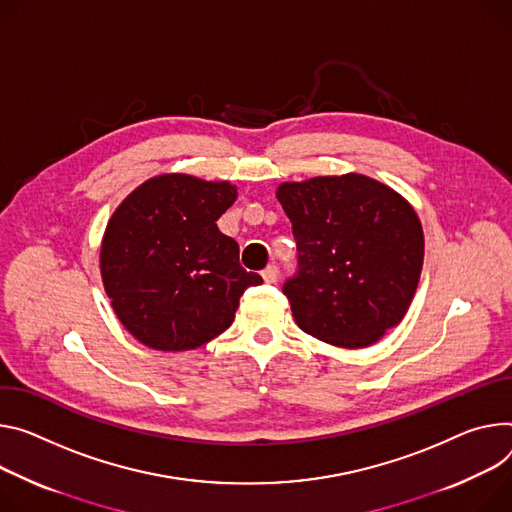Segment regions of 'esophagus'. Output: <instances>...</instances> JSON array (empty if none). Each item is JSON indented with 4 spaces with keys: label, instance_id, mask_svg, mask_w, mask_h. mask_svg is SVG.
Instances as JSON below:
<instances>
[{
    "label": "esophagus",
    "instance_id": "1",
    "mask_svg": "<svg viewBox=\"0 0 512 512\" xmlns=\"http://www.w3.org/2000/svg\"><path fill=\"white\" fill-rule=\"evenodd\" d=\"M263 280H265V284H275L277 282V277H280V269H277L275 265H269V267H265L263 269Z\"/></svg>",
    "mask_w": 512,
    "mask_h": 512
}]
</instances>
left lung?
<instances>
[{"instance_id":"obj_1","label":"left lung","mask_w":512,"mask_h":512,"mask_svg":"<svg viewBox=\"0 0 512 512\" xmlns=\"http://www.w3.org/2000/svg\"><path fill=\"white\" fill-rule=\"evenodd\" d=\"M298 271L284 284L298 327L345 349L374 345L404 318L421 280L425 237L414 208L367 175L286 181Z\"/></svg>"}]
</instances>
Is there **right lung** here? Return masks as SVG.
<instances>
[{
	"instance_id": "1",
	"label": "right lung",
	"mask_w": 512,
	"mask_h": 512,
	"mask_svg": "<svg viewBox=\"0 0 512 512\" xmlns=\"http://www.w3.org/2000/svg\"><path fill=\"white\" fill-rule=\"evenodd\" d=\"M237 200L228 181L151 177L112 214L100 251L102 282L124 329L157 351L196 349L224 333L261 275L216 220Z\"/></svg>"
}]
</instances>
